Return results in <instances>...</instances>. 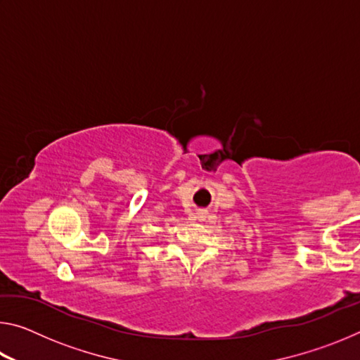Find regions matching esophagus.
Wrapping results in <instances>:
<instances>
[{
    "label": "esophagus",
    "instance_id": "obj_1",
    "mask_svg": "<svg viewBox=\"0 0 360 360\" xmlns=\"http://www.w3.org/2000/svg\"><path fill=\"white\" fill-rule=\"evenodd\" d=\"M205 217H206L205 212H198V214H197V219H198V221H205Z\"/></svg>",
    "mask_w": 360,
    "mask_h": 360
}]
</instances>
